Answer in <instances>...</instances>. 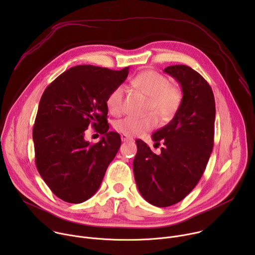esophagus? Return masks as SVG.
Here are the masks:
<instances>
[{"label":"esophagus","mask_w":255,"mask_h":255,"mask_svg":"<svg viewBox=\"0 0 255 255\" xmlns=\"http://www.w3.org/2000/svg\"><path fill=\"white\" fill-rule=\"evenodd\" d=\"M121 140L123 141V142H126V141H132L133 139L131 138V137H129V136H126V135H121Z\"/></svg>","instance_id":"34e87169"}]
</instances>
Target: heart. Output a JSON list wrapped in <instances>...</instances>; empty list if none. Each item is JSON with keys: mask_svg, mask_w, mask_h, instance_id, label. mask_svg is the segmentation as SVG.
Returning a JSON list of instances; mask_svg holds the SVG:
<instances>
[{"mask_svg": "<svg viewBox=\"0 0 255 255\" xmlns=\"http://www.w3.org/2000/svg\"><path fill=\"white\" fill-rule=\"evenodd\" d=\"M131 86L148 99L146 112H152L161 123H167L175 116L181 104L180 90L170 86L168 80L154 70H145L138 74L132 81ZM124 101L123 87H117L109 94L106 104L109 112L117 116L122 113ZM157 125L154 115L141 118L126 117L118 120L114 128L119 133L132 137L147 132Z\"/></svg>", "mask_w": 255, "mask_h": 255, "instance_id": "1", "label": "heart"}]
</instances>
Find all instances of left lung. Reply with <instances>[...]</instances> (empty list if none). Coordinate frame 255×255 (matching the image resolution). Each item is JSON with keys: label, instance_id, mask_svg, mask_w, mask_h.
Instances as JSON below:
<instances>
[{"label": "left lung", "instance_id": "left-lung-1", "mask_svg": "<svg viewBox=\"0 0 255 255\" xmlns=\"http://www.w3.org/2000/svg\"><path fill=\"white\" fill-rule=\"evenodd\" d=\"M180 85L183 99L172 120L152 134L163 143L156 155L138 139L133 171L141 196L156 207L185 199L197 186L214 145L215 99L207 81L192 67L171 65L163 70Z\"/></svg>", "mask_w": 255, "mask_h": 255}]
</instances>
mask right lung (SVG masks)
<instances>
[{"instance_id":"obj_1","label":"right lung","mask_w":255,"mask_h":255,"mask_svg":"<svg viewBox=\"0 0 255 255\" xmlns=\"http://www.w3.org/2000/svg\"><path fill=\"white\" fill-rule=\"evenodd\" d=\"M129 67L112 70L77 65L56 78L44 91L35 124V163L52 193L80 204L96 194L116 156L121 138L109 132L107 98L127 79ZM92 125L103 136L95 144L84 140Z\"/></svg>"}]
</instances>
